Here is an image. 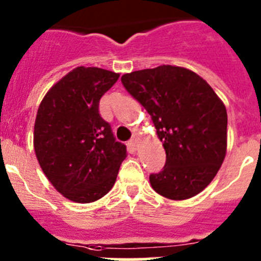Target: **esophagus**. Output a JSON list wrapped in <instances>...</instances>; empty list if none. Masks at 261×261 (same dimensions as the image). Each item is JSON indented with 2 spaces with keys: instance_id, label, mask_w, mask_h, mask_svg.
Returning <instances> with one entry per match:
<instances>
[{
  "instance_id": "1",
  "label": "esophagus",
  "mask_w": 261,
  "mask_h": 261,
  "mask_svg": "<svg viewBox=\"0 0 261 261\" xmlns=\"http://www.w3.org/2000/svg\"><path fill=\"white\" fill-rule=\"evenodd\" d=\"M128 146L132 149V150H136L137 149V138H132L128 141Z\"/></svg>"
}]
</instances>
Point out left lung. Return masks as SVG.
<instances>
[{
  "label": "left lung",
  "instance_id": "8db88e82",
  "mask_svg": "<svg viewBox=\"0 0 261 261\" xmlns=\"http://www.w3.org/2000/svg\"><path fill=\"white\" fill-rule=\"evenodd\" d=\"M125 90L151 116L166 163L149 180L171 200L191 199L208 187L226 155L227 114L214 90L193 71L162 65L121 77Z\"/></svg>",
  "mask_w": 261,
  "mask_h": 261
}]
</instances>
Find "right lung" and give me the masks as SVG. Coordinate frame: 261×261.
Returning <instances> with one entry per match:
<instances>
[{
    "mask_svg": "<svg viewBox=\"0 0 261 261\" xmlns=\"http://www.w3.org/2000/svg\"><path fill=\"white\" fill-rule=\"evenodd\" d=\"M119 74L78 66L45 94L34 128V147L52 186L74 202H93L110 192L126 146L116 141L99 114V100Z\"/></svg>",
    "mask_w": 261,
    "mask_h": 261,
    "instance_id": "add662e5",
    "label": "right lung"
}]
</instances>
